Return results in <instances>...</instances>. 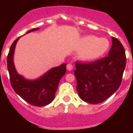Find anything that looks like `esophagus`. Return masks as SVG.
I'll use <instances>...</instances> for the list:
<instances>
[{"label":"esophagus","instance_id":"obj_1","mask_svg":"<svg viewBox=\"0 0 133 133\" xmlns=\"http://www.w3.org/2000/svg\"><path fill=\"white\" fill-rule=\"evenodd\" d=\"M66 69H67L68 70H72L73 69V66H72V64H70V63H69V64L66 65Z\"/></svg>","mask_w":133,"mask_h":133}]
</instances>
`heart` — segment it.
Returning <instances> with one entry per match:
<instances>
[{
    "instance_id": "heart-1",
    "label": "heart",
    "mask_w": 133,
    "mask_h": 133,
    "mask_svg": "<svg viewBox=\"0 0 133 133\" xmlns=\"http://www.w3.org/2000/svg\"><path fill=\"white\" fill-rule=\"evenodd\" d=\"M82 46L87 49L83 55L84 60H92L102 56L109 47V42L107 38L95 36H87L83 38Z\"/></svg>"
}]
</instances>
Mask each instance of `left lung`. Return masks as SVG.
Segmentation results:
<instances>
[{"instance_id":"8db88e82","label":"left lung","mask_w":133,"mask_h":133,"mask_svg":"<svg viewBox=\"0 0 133 133\" xmlns=\"http://www.w3.org/2000/svg\"><path fill=\"white\" fill-rule=\"evenodd\" d=\"M112 44L106 57L92 63L76 62L77 90L86 103H103L113 95L122 82L126 66L125 51L121 43L112 37Z\"/></svg>"}]
</instances>
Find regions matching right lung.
Here are the masks:
<instances>
[{
  "mask_svg": "<svg viewBox=\"0 0 133 133\" xmlns=\"http://www.w3.org/2000/svg\"><path fill=\"white\" fill-rule=\"evenodd\" d=\"M38 29V28L32 29L26 33ZM19 38H16L12 44L7 56V69L12 87L21 98L29 104L36 107L46 106L55 98L60 80L66 71V64L64 63L52 68L38 79L34 81L25 79L16 72L13 62L15 49Z\"/></svg>",
  "mask_w": 133,
  "mask_h": 133,
  "instance_id": "right-lung-1",
  "label": "right lung"
}]
</instances>
